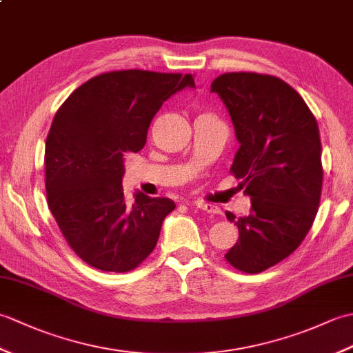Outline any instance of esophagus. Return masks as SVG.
I'll return each mask as SVG.
<instances>
[{
	"instance_id": "34e87169",
	"label": "esophagus",
	"mask_w": 353,
	"mask_h": 353,
	"mask_svg": "<svg viewBox=\"0 0 353 353\" xmlns=\"http://www.w3.org/2000/svg\"><path fill=\"white\" fill-rule=\"evenodd\" d=\"M194 206H197L200 211H205L208 214H219L220 212V209L216 206H214L211 203H205V201H200V200L194 201Z\"/></svg>"
}]
</instances>
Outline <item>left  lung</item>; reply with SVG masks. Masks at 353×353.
Returning a JSON list of instances; mask_svg holds the SVG:
<instances>
[{
  "label": "left lung",
  "instance_id": "left-lung-1",
  "mask_svg": "<svg viewBox=\"0 0 353 353\" xmlns=\"http://www.w3.org/2000/svg\"><path fill=\"white\" fill-rule=\"evenodd\" d=\"M211 92L229 110L239 142L230 171L252 200L249 215L226 212L239 238L224 258L239 272L261 273L301 245L317 215L323 182L319 125L302 97L267 74H221Z\"/></svg>",
  "mask_w": 353,
  "mask_h": 353
}]
</instances>
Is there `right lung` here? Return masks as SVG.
<instances>
[{"instance_id":"add662e5","label":"right lung","mask_w":353,"mask_h":353,"mask_svg":"<svg viewBox=\"0 0 353 353\" xmlns=\"http://www.w3.org/2000/svg\"><path fill=\"white\" fill-rule=\"evenodd\" d=\"M191 74L125 70L100 74L59 108L45 142L48 208L71 249L103 272L137 268L159 239L171 199L123 192L124 156L144 148L147 130L163 101Z\"/></svg>"}]
</instances>
